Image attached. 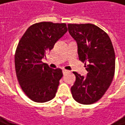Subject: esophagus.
I'll return each mask as SVG.
<instances>
[{"label": "esophagus", "mask_w": 125, "mask_h": 125, "mask_svg": "<svg viewBox=\"0 0 125 125\" xmlns=\"http://www.w3.org/2000/svg\"><path fill=\"white\" fill-rule=\"evenodd\" d=\"M62 72H63V74L65 75V73H68V72H69V71H67V70H63Z\"/></svg>", "instance_id": "obj_1"}]
</instances>
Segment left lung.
Listing matches in <instances>:
<instances>
[{
    "label": "left lung",
    "instance_id": "1",
    "mask_svg": "<svg viewBox=\"0 0 125 125\" xmlns=\"http://www.w3.org/2000/svg\"><path fill=\"white\" fill-rule=\"evenodd\" d=\"M67 27L77 42L79 60L85 62L87 72L86 77L73 72L76 79L71 87L72 96L81 104H93L104 95L113 81L115 70L114 48L108 34L95 25L69 24Z\"/></svg>",
    "mask_w": 125,
    "mask_h": 125
}]
</instances>
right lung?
<instances>
[{
    "label": "right lung",
    "mask_w": 125,
    "mask_h": 125,
    "mask_svg": "<svg viewBox=\"0 0 125 125\" xmlns=\"http://www.w3.org/2000/svg\"><path fill=\"white\" fill-rule=\"evenodd\" d=\"M67 31L65 23H36L19 41L14 56L16 77L22 91L34 102H47L55 96L62 70L50 68L42 59Z\"/></svg>",
    "instance_id": "right-lung-1"
}]
</instances>
